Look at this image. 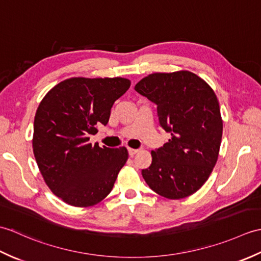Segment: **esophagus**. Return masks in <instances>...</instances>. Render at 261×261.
<instances>
[{
	"instance_id": "obj_1",
	"label": "esophagus",
	"mask_w": 261,
	"mask_h": 261,
	"mask_svg": "<svg viewBox=\"0 0 261 261\" xmlns=\"http://www.w3.org/2000/svg\"><path fill=\"white\" fill-rule=\"evenodd\" d=\"M127 151H129V156L130 157H134L135 154L138 153V151H139V150H138V149H131V148H129V149H127Z\"/></svg>"
}]
</instances>
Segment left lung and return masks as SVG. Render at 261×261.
I'll return each instance as SVG.
<instances>
[{
  "label": "left lung",
  "mask_w": 261,
  "mask_h": 261,
  "mask_svg": "<svg viewBox=\"0 0 261 261\" xmlns=\"http://www.w3.org/2000/svg\"><path fill=\"white\" fill-rule=\"evenodd\" d=\"M135 90L157 105L159 124L171 136L151 151V165L142 169V177L160 196L192 195L207 180L219 157L223 122L214 91L188 70L150 74Z\"/></svg>",
  "instance_id": "1"
}]
</instances>
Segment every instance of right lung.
I'll use <instances>...</instances> for the list:
<instances>
[{"instance_id":"obj_1","label":"right lung","mask_w":261,"mask_h":261,"mask_svg":"<svg viewBox=\"0 0 261 261\" xmlns=\"http://www.w3.org/2000/svg\"><path fill=\"white\" fill-rule=\"evenodd\" d=\"M130 85L122 77H73L53 87L39 104L33 153L46 184L65 203L93 206L112 191L129 153L125 147L92 146L90 136L108 124L114 102Z\"/></svg>"}]
</instances>
